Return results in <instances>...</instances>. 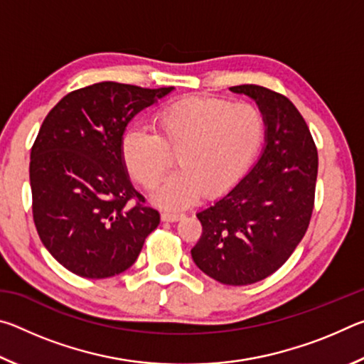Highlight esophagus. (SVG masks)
<instances>
[{"label":"esophagus","instance_id":"34e87169","mask_svg":"<svg viewBox=\"0 0 364 364\" xmlns=\"http://www.w3.org/2000/svg\"><path fill=\"white\" fill-rule=\"evenodd\" d=\"M181 218H183L181 213H171V212L162 213V221H167V223H175V221L181 220Z\"/></svg>","mask_w":364,"mask_h":364}]
</instances>
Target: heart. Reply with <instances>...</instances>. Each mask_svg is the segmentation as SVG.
I'll return each instance as SVG.
<instances>
[{"instance_id": "b5f03b06", "label": "heart", "mask_w": 364, "mask_h": 364, "mask_svg": "<svg viewBox=\"0 0 364 364\" xmlns=\"http://www.w3.org/2000/svg\"><path fill=\"white\" fill-rule=\"evenodd\" d=\"M156 130L130 128L122 157L134 180L151 188L176 152L180 170L151 193L154 204L176 210L204 194L221 196L247 173L263 143L264 119L254 104L193 96L160 109Z\"/></svg>"}]
</instances>
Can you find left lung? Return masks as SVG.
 <instances>
[{
    "label": "left lung",
    "instance_id": "obj_1",
    "mask_svg": "<svg viewBox=\"0 0 364 364\" xmlns=\"http://www.w3.org/2000/svg\"><path fill=\"white\" fill-rule=\"evenodd\" d=\"M264 119L263 149L247 173L197 212L202 236L191 255L228 286L254 284L286 263L310 223L318 152L304 117L286 96L258 85L231 86Z\"/></svg>",
    "mask_w": 364,
    "mask_h": 364
}]
</instances>
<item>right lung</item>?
<instances>
[{
    "label": "right lung",
    "instance_id": "1",
    "mask_svg": "<svg viewBox=\"0 0 364 364\" xmlns=\"http://www.w3.org/2000/svg\"><path fill=\"white\" fill-rule=\"evenodd\" d=\"M173 90L95 83L64 96L43 122L30 152L33 221L43 245L72 273H123L159 226V212L128 176L122 138L134 115Z\"/></svg>",
    "mask_w": 364,
    "mask_h": 364
}]
</instances>
